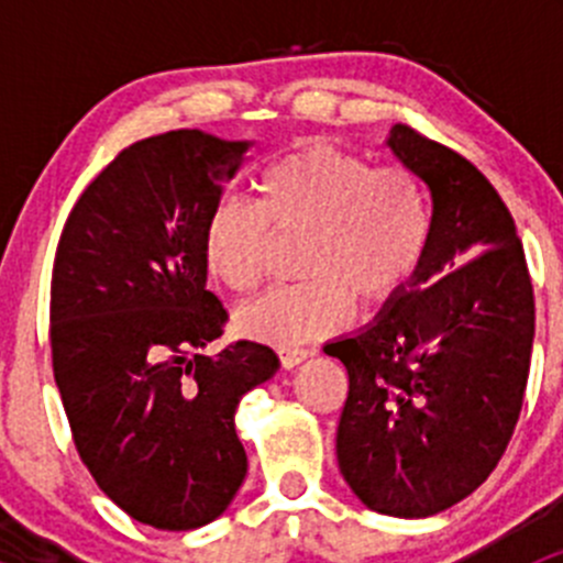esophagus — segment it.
<instances>
[{
  "label": "esophagus",
  "mask_w": 563,
  "mask_h": 563,
  "mask_svg": "<svg viewBox=\"0 0 563 563\" xmlns=\"http://www.w3.org/2000/svg\"><path fill=\"white\" fill-rule=\"evenodd\" d=\"M277 356H280V365L286 367V371H291V367H297L299 362L308 360L310 351H305V349H280V351H277Z\"/></svg>",
  "instance_id": "34e87169"
}]
</instances>
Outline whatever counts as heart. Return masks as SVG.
Listing matches in <instances>:
<instances>
[{"label":"heart","mask_w":563,"mask_h":563,"mask_svg":"<svg viewBox=\"0 0 563 563\" xmlns=\"http://www.w3.org/2000/svg\"><path fill=\"white\" fill-rule=\"evenodd\" d=\"M269 229L310 231L299 286H280L236 313L242 334L288 345L327 338L349 323L354 294L382 305L408 286L430 242L422 181L406 166L373 168L367 157L332 144H305L261 172L255 207L223 198L203 223V264L236 294L264 277Z\"/></svg>","instance_id":"b5f03b06"}]
</instances>
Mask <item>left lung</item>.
Returning a JSON list of instances; mask_svg holds the SVG:
<instances>
[{
    "label": "left lung",
    "mask_w": 563,
    "mask_h": 563,
    "mask_svg": "<svg viewBox=\"0 0 563 563\" xmlns=\"http://www.w3.org/2000/svg\"><path fill=\"white\" fill-rule=\"evenodd\" d=\"M397 161L433 198L422 266L360 332L323 354L349 371L338 465L367 509L430 518L490 476L523 408L533 288L496 187L450 146L408 124Z\"/></svg>",
    "instance_id": "1"
}]
</instances>
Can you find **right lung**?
Segmentation results:
<instances>
[{"label":"right lung","instance_id":"right-lung-1","mask_svg":"<svg viewBox=\"0 0 563 563\" xmlns=\"http://www.w3.org/2000/svg\"><path fill=\"white\" fill-rule=\"evenodd\" d=\"M253 141L172 130L135 141L89 181L51 275V356L73 441L100 490L139 523L192 531L247 474L242 395L280 367L236 340L207 291L203 223Z\"/></svg>","mask_w":563,"mask_h":563}]
</instances>
